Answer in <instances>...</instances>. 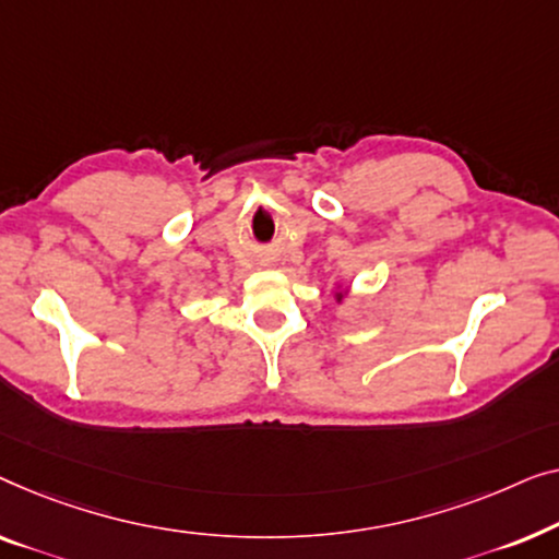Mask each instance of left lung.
I'll return each mask as SVG.
<instances>
[{"mask_svg": "<svg viewBox=\"0 0 559 559\" xmlns=\"http://www.w3.org/2000/svg\"><path fill=\"white\" fill-rule=\"evenodd\" d=\"M342 298H344V294H336V301H342Z\"/></svg>", "mask_w": 559, "mask_h": 559, "instance_id": "1", "label": "left lung"}]
</instances>
